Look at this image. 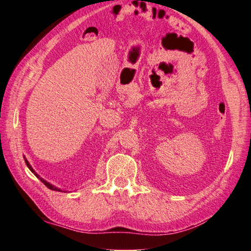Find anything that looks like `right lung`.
<instances>
[{"instance_id": "right-lung-1", "label": "right lung", "mask_w": 251, "mask_h": 251, "mask_svg": "<svg viewBox=\"0 0 251 251\" xmlns=\"http://www.w3.org/2000/svg\"><path fill=\"white\" fill-rule=\"evenodd\" d=\"M24 158H25V164H26V166H28V168L31 170L32 173L34 174V176H35V177H36L37 179H40V180L42 181V182H43V183H44V184L47 186V188L50 189V190H52V191H58V192H66V191H62V190H61V189H59V188H57V186H55L54 184H51V183H50V182H47L46 180H44L43 178L40 177V175H37V174L35 173V170H34L33 168H32V166H31V165H30V163L28 162V159L25 158V155H24Z\"/></svg>"}]
</instances>
